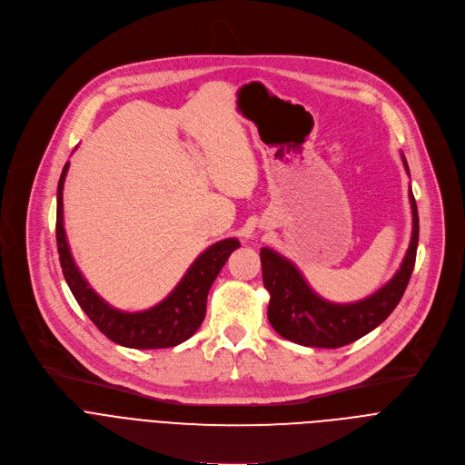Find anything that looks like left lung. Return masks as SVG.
<instances>
[{
    "label": "left lung",
    "instance_id": "1",
    "mask_svg": "<svg viewBox=\"0 0 465 465\" xmlns=\"http://www.w3.org/2000/svg\"><path fill=\"white\" fill-rule=\"evenodd\" d=\"M407 173L409 163L401 154ZM412 237L407 255L395 276L371 296L355 303H333L320 298L305 282L294 264L271 248H261L262 283L271 294L269 322L278 333L296 344L309 348H342L368 335L401 302L411 282L420 239V217L412 189Z\"/></svg>",
    "mask_w": 465,
    "mask_h": 465
}]
</instances>
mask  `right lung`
<instances>
[{
	"instance_id": "add662e5",
	"label": "right lung",
	"mask_w": 465,
	"mask_h": 465,
	"mask_svg": "<svg viewBox=\"0 0 465 465\" xmlns=\"http://www.w3.org/2000/svg\"><path fill=\"white\" fill-rule=\"evenodd\" d=\"M70 162L64 165L56 187V246L60 267L77 303L112 342L134 350H162L185 342L196 333L206 316L208 292L223 271L230 253L241 246L237 239H224L198 255L171 294L151 309L124 312L108 305L84 280L70 244L65 241L62 217V189Z\"/></svg>"
}]
</instances>
